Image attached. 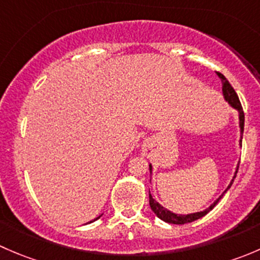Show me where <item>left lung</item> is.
<instances>
[{
	"instance_id": "8db88e82",
	"label": "left lung",
	"mask_w": 260,
	"mask_h": 260,
	"mask_svg": "<svg viewBox=\"0 0 260 260\" xmlns=\"http://www.w3.org/2000/svg\"><path fill=\"white\" fill-rule=\"evenodd\" d=\"M216 74H217V77H219L220 79H221V83H222V95H224V99L228 102V103L230 104V106L233 107V108L237 109L238 113H239V127H240L239 145L242 146V138H243V132H244V112H243L242 104H240L239 96H238V94L235 93L234 88H233V86L230 85L229 81H228L226 78H225L224 75L221 74V73H217L216 72ZM238 169H239V164H238L237 171H235L234 177H233V180L230 181V183H229V186H228L226 190H225L224 192L221 193V196H219V198H217L216 200L214 201V204H211V205L209 206L208 209H205V210L199 211V212H192V214H187V215L175 214V212L167 210L166 208H164V206H162L161 204L157 203V201L154 200L153 198H152L151 193H149V206H151L152 211H153L154 214L157 215V217H159V219L164 220V221L169 222V224L182 225V224H186V222L195 221V220H198V219H200V217L205 216V215L208 214L209 211H211L212 209H214V206L216 205L217 203H219V200L222 198V195H224V193L226 192L228 190H229L230 186H232L233 182H234L235 176H237V174H238ZM149 172H151V174H152V165H149Z\"/></svg>"
}]
</instances>
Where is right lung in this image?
Wrapping results in <instances>:
<instances>
[{"label":"right lung","instance_id":"right-lung-1","mask_svg":"<svg viewBox=\"0 0 260 260\" xmlns=\"http://www.w3.org/2000/svg\"><path fill=\"white\" fill-rule=\"evenodd\" d=\"M101 216H102V215H101ZM101 216H98V217H95V219H94V220H91V221H89V222H93V221H95V220H98V219H99V217H101Z\"/></svg>","mask_w":260,"mask_h":260}]
</instances>
